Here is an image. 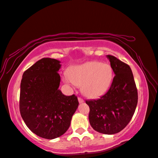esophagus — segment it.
<instances>
[{
	"label": "esophagus",
	"mask_w": 158,
	"mask_h": 158,
	"mask_svg": "<svg viewBox=\"0 0 158 158\" xmlns=\"http://www.w3.org/2000/svg\"><path fill=\"white\" fill-rule=\"evenodd\" d=\"M78 100H79V103H82V102H84V99L81 98H80V97L78 98Z\"/></svg>",
	"instance_id": "obj_1"
}]
</instances>
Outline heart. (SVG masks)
I'll list each match as a JSON object with an SVG mask.
<instances>
[{
	"label": "heart",
	"mask_w": 158,
	"mask_h": 158,
	"mask_svg": "<svg viewBox=\"0 0 158 158\" xmlns=\"http://www.w3.org/2000/svg\"><path fill=\"white\" fill-rule=\"evenodd\" d=\"M113 72L106 63L88 62L69 69L66 78L77 86L88 97L95 98L103 94L111 84Z\"/></svg>",
	"instance_id": "obj_1"
}]
</instances>
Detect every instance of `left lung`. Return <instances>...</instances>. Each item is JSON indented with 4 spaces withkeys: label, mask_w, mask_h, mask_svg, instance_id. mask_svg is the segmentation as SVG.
Returning <instances> with one entry per match:
<instances>
[{
    "label": "left lung",
    "mask_w": 158,
    "mask_h": 158,
    "mask_svg": "<svg viewBox=\"0 0 158 158\" xmlns=\"http://www.w3.org/2000/svg\"><path fill=\"white\" fill-rule=\"evenodd\" d=\"M115 76L108 91L97 100H85L90 124L98 132L113 135L127 126L138 102L137 89L130 67L107 55Z\"/></svg>",
    "instance_id": "left-lung-1"
}]
</instances>
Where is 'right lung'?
<instances>
[{
    "label": "right lung",
    "instance_id": "1",
    "mask_svg": "<svg viewBox=\"0 0 158 158\" xmlns=\"http://www.w3.org/2000/svg\"><path fill=\"white\" fill-rule=\"evenodd\" d=\"M60 61L43 58L23 73L21 81L19 110L32 132L53 139L63 135L79 105L73 94L64 95L58 89Z\"/></svg>",
    "mask_w": 158,
    "mask_h": 158
}]
</instances>
